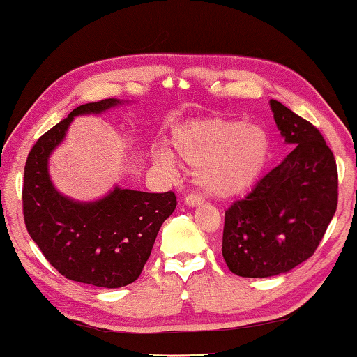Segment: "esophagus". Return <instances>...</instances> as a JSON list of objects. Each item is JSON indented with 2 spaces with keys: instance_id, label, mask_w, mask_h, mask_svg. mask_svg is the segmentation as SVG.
Returning <instances> with one entry per match:
<instances>
[{
  "instance_id": "obj_1",
  "label": "esophagus",
  "mask_w": 357,
  "mask_h": 357,
  "mask_svg": "<svg viewBox=\"0 0 357 357\" xmlns=\"http://www.w3.org/2000/svg\"><path fill=\"white\" fill-rule=\"evenodd\" d=\"M185 204L188 205V207H199V205L202 204V199L196 195H188L185 197Z\"/></svg>"
}]
</instances>
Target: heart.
Here are the masks:
<instances>
[{"instance_id": "obj_1", "label": "heart", "mask_w": 357, "mask_h": 357, "mask_svg": "<svg viewBox=\"0 0 357 357\" xmlns=\"http://www.w3.org/2000/svg\"><path fill=\"white\" fill-rule=\"evenodd\" d=\"M171 151L156 147L155 165L172 167L174 156L195 169L196 185L208 196L230 197L251 186L270 156V136L255 123L204 117L175 127Z\"/></svg>"}]
</instances>
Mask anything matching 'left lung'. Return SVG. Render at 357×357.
Returning a JSON list of instances; mask_svg holds the SVG:
<instances>
[{"instance_id":"1","label":"left lung","mask_w":357,"mask_h":357,"mask_svg":"<svg viewBox=\"0 0 357 357\" xmlns=\"http://www.w3.org/2000/svg\"><path fill=\"white\" fill-rule=\"evenodd\" d=\"M291 152L226 211L222 257L241 278H271L307 260L337 208V165L320 131L270 100Z\"/></svg>"}]
</instances>
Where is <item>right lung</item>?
<instances>
[{
  "instance_id": "obj_1",
  "label": "right lung",
  "mask_w": 357,
  "mask_h": 357,
  "mask_svg": "<svg viewBox=\"0 0 357 357\" xmlns=\"http://www.w3.org/2000/svg\"><path fill=\"white\" fill-rule=\"evenodd\" d=\"M123 103L105 98L75 108L39 137L24 165L23 216L31 238L62 276L105 289L139 278L177 199L172 191L144 192L116 185L97 201H75L54 188L48 160L75 117L102 114Z\"/></svg>"
}]
</instances>
